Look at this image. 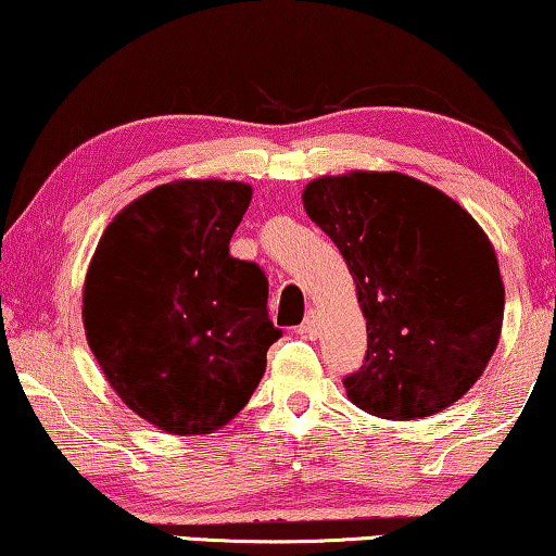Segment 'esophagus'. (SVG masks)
I'll return each instance as SVG.
<instances>
[{
  "label": "esophagus",
  "instance_id": "34e87169",
  "mask_svg": "<svg viewBox=\"0 0 556 556\" xmlns=\"http://www.w3.org/2000/svg\"><path fill=\"white\" fill-rule=\"evenodd\" d=\"M295 333L301 336V338H316V336H318V324H316V316H313V313H308V316H305L303 324L295 328Z\"/></svg>",
  "mask_w": 556,
  "mask_h": 556
}]
</instances>
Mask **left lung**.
<instances>
[{"label":"left lung","instance_id":"obj_1","mask_svg":"<svg viewBox=\"0 0 556 556\" xmlns=\"http://www.w3.org/2000/svg\"><path fill=\"white\" fill-rule=\"evenodd\" d=\"M303 207L341 251L366 318L364 366L343 378L353 404L414 421L462 399L504 320L496 253L479 223L401 173L324 175L305 185Z\"/></svg>","mask_w":556,"mask_h":556}]
</instances>
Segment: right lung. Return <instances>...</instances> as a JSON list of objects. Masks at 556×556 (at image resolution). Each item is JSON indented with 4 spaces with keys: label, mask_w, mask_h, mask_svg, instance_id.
I'll return each instance as SVG.
<instances>
[{
    "label": "right lung",
    "mask_w": 556,
    "mask_h": 556,
    "mask_svg": "<svg viewBox=\"0 0 556 556\" xmlns=\"http://www.w3.org/2000/svg\"><path fill=\"white\" fill-rule=\"evenodd\" d=\"M251 195L232 180L157 185L115 215L87 270V343L117 396L167 433L228 424L280 338L268 278L228 248Z\"/></svg>",
    "instance_id": "right-lung-1"
}]
</instances>
